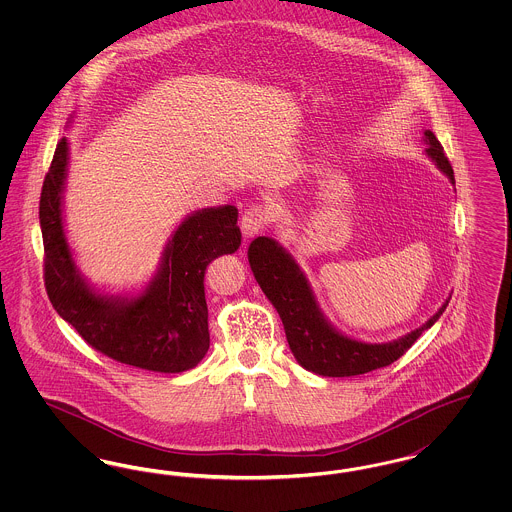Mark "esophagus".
Here are the masks:
<instances>
[{"label":"esophagus","instance_id":"esophagus-1","mask_svg":"<svg viewBox=\"0 0 512 512\" xmlns=\"http://www.w3.org/2000/svg\"><path fill=\"white\" fill-rule=\"evenodd\" d=\"M272 220V213L270 209L265 205H251L249 209H245L244 215H242V232H244L247 238L259 234L263 228H267Z\"/></svg>","mask_w":512,"mask_h":512}]
</instances>
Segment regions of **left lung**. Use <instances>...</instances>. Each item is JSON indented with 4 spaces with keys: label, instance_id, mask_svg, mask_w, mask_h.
<instances>
[{
    "label": "left lung",
    "instance_id": "8db88e82",
    "mask_svg": "<svg viewBox=\"0 0 512 512\" xmlns=\"http://www.w3.org/2000/svg\"><path fill=\"white\" fill-rule=\"evenodd\" d=\"M426 153L455 184V174L434 132L426 130ZM249 267L255 280L276 307L284 322L286 338L297 363L320 376H357L397 361L445 311L449 301L424 326L401 340L363 343L334 330L318 309L315 295L292 257L274 240L259 236L247 249Z\"/></svg>",
    "mask_w": 512,
    "mask_h": 512
}]
</instances>
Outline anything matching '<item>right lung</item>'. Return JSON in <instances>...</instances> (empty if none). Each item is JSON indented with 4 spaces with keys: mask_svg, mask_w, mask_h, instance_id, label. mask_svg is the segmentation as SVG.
I'll return each mask as SVG.
<instances>
[{
    "mask_svg": "<svg viewBox=\"0 0 512 512\" xmlns=\"http://www.w3.org/2000/svg\"><path fill=\"white\" fill-rule=\"evenodd\" d=\"M67 140L55 147L40 195L44 282L53 309L96 351L124 365L176 374L194 368L209 349L205 268L242 244L238 209H203L172 234L161 270L136 299L103 297L74 267L61 222Z\"/></svg>",
    "mask_w": 512,
    "mask_h": 512,
    "instance_id": "obj_1",
    "label": "right lung"
}]
</instances>
